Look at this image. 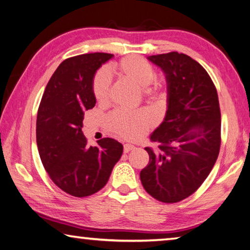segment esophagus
<instances>
[{"mask_svg": "<svg viewBox=\"0 0 250 250\" xmlns=\"http://www.w3.org/2000/svg\"><path fill=\"white\" fill-rule=\"evenodd\" d=\"M134 149H135V146H132V145H130V143H126V145L124 146V152H125V153H128V152L132 151Z\"/></svg>", "mask_w": 250, "mask_h": 250, "instance_id": "esophagus-1", "label": "esophagus"}]
</instances>
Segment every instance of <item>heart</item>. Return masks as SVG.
<instances>
[{
    "label": "heart",
    "mask_w": 250,
    "mask_h": 250,
    "mask_svg": "<svg viewBox=\"0 0 250 250\" xmlns=\"http://www.w3.org/2000/svg\"><path fill=\"white\" fill-rule=\"evenodd\" d=\"M110 73L116 74L141 88L143 95L152 97L159 94L162 83L154 80L155 71L153 66L140 56H128L108 67ZM110 77L108 71L101 69L96 74L92 83V92L99 104H105L109 98ZM154 124L153 118L145 110L135 112H125L117 110L107 118L109 129L119 137L129 140L141 138Z\"/></svg>",
    "instance_id": "heart-1"
}]
</instances>
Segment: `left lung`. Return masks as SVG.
Segmentation results:
<instances>
[{"label": "left lung", "instance_id": "1", "mask_svg": "<svg viewBox=\"0 0 250 250\" xmlns=\"http://www.w3.org/2000/svg\"><path fill=\"white\" fill-rule=\"evenodd\" d=\"M167 83V109L151 134L155 149L140 173L146 191L163 203H177L196 191L213 168L221 147V110L209 75L188 55L149 56Z\"/></svg>", "mask_w": 250, "mask_h": 250}]
</instances>
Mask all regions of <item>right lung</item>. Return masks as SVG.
<instances>
[{
    "label": "right lung",
    "instance_id": "right-lung-1",
    "mask_svg": "<svg viewBox=\"0 0 250 250\" xmlns=\"http://www.w3.org/2000/svg\"><path fill=\"white\" fill-rule=\"evenodd\" d=\"M112 54H83L65 59L55 70L42 97L36 142L42 163L59 188L76 197L89 196L107 184L124 146L111 138L88 146L82 131L83 113L96 99V71Z\"/></svg>",
    "mask_w": 250,
    "mask_h": 250
}]
</instances>
